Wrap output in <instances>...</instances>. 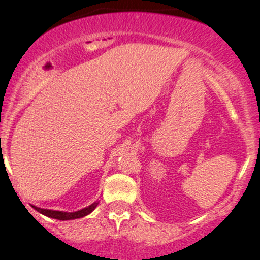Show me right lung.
<instances>
[{"mask_svg":"<svg viewBox=\"0 0 260 260\" xmlns=\"http://www.w3.org/2000/svg\"><path fill=\"white\" fill-rule=\"evenodd\" d=\"M99 201H95L91 205L86 206V208L81 209V210L74 211V212H67V211H56V210H49V209H41L38 206H32L36 211H39L40 214L45 215V216L51 217V219H57V220H74V219H80V217L86 216V215L90 214L94 209L98 206Z\"/></svg>","mask_w":260,"mask_h":260,"instance_id":"1","label":"right lung"}]
</instances>
